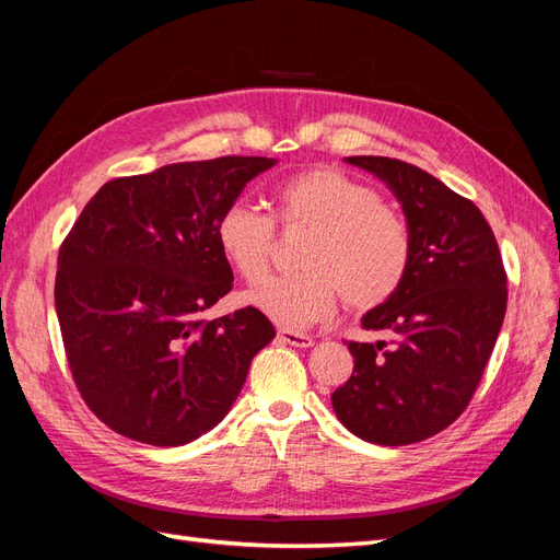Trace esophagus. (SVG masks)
I'll use <instances>...</instances> for the list:
<instances>
[{
  "instance_id": "esophagus-1",
  "label": "esophagus",
  "mask_w": 560,
  "mask_h": 560,
  "mask_svg": "<svg viewBox=\"0 0 560 560\" xmlns=\"http://www.w3.org/2000/svg\"><path fill=\"white\" fill-rule=\"evenodd\" d=\"M278 341L294 346V348H311L313 338L308 334H299V331H290V329H280L278 331Z\"/></svg>"
}]
</instances>
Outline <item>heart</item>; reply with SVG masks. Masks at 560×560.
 Listing matches in <instances>:
<instances>
[{"mask_svg": "<svg viewBox=\"0 0 560 560\" xmlns=\"http://www.w3.org/2000/svg\"><path fill=\"white\" fill-rule=\"evenodd\" d=\"M276 222L311 231L301 273L268 278L245 294L249 306L284 329L327 319L338 294L352 311H371L393 296L411 266V231L381 194L336 167H311L276 191ZM273 217L233 200L217 219V243L247 282H259L278 243Z\"/></svg>", "mask_w": 560, "mask_h": 560, "instance_id": "heart-1", "label": "heart"}]
</instances>
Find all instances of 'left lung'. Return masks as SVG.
<instances>
[{"label":"left lung","mask_w":560,"mask_h":560,"mask_svg":"<svg viewBox=\"0 0 560 560\" xmlns=\"http://www.w3.org/2000/svg\"><path fill=\"white\" fill-rule=\"evenodd\" d=\"M346 161L401 202L413 252L399 290L362 317L364 329L389 341L348 343L354 369L331 404L364 442L416 444L467 409L502 327L506 273L493 229L471 200L411 163Z\"/></svg>","instance_id":"1"}]
</instances>
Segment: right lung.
<instances>
[{"mask_svg": "<svg viewBox=\"0 0 560 560\" xmlns=\"http://www.w3.org/2000/svg\"><path fill=\"white\" fill-rule=\"evenodd\" d=\"M276 165L222 156L116 177L60 245L56 311L74 383L114 432L182 446L212 430L276 329L257 308L200 315L226 296L233 270L217 219Z\"/></svg>", "mask_w": 560, "mask_h": 560, "instance_id": "right-lung-1", "label": "right lung"}]
</instances>
